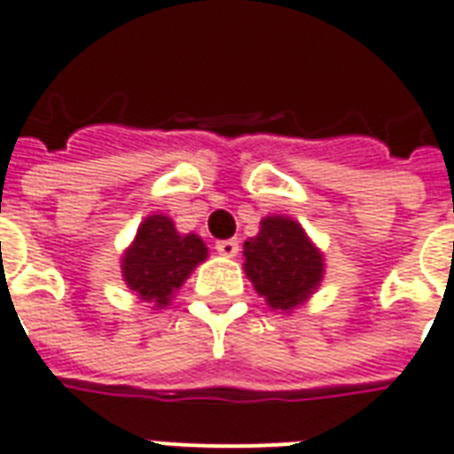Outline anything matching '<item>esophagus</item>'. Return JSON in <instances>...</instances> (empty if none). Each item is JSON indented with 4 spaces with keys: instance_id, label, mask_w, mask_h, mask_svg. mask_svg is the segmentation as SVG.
<instances>
[{
    "instance_id": "1",
    "label": "esophagus",
    "mask_w": 454,
    "mask_h": 454,
    "mask_svg": "<svg viewBox=\"0 0 454 454\" xmlns=\"http://www.w3.org/2000/svg\"><path fill=\"white\" fill-rule=\"evenodd\" d=\"M215 249H217V254H220V256H227V259H231V256H237V254H239V241L237 239L215 241Z\"/></svg>"
}]
</instances>
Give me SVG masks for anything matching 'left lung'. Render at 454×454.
Instances as JSON below:
<instances>
[{
	"mask_svg": "<svg viewBox=\"0 0 454 454\" xmlns=\"http://www.w3.org/2000/svg\"><path fill=\"white\" fill-rule=\"evenodd\" d=\"M244 270L273 309H293L319 286L322 254L287 217H266L259 237L244 241Z\"/></svg>",
	"mask_w": 454,
	"mask_h": 454,
	"instance_id": "8db88e82",
	"label": "left lung"
}]
</instances>
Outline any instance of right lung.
I'll use <instances>...</instances> for the list:
<instances>
[{
    "label": "right lung",
    "mask_w": 454,
    "mask_h": 454,
    "mask_svg": "<svg viewBox=\"0 0 454 454\" xmlns=\"http://www.w3.org/2000/svg\"><path fill=\"white\" fill-rule=\"evenodd\" d=\"M207 256L200 237L178 234L164 215H152L137 230L132 247L122 259L125 283L142 300L168 304L171 293L181 287L188 273Z\"/></svg>",
    "instance_id": "add662e5"
}]
</instances>
